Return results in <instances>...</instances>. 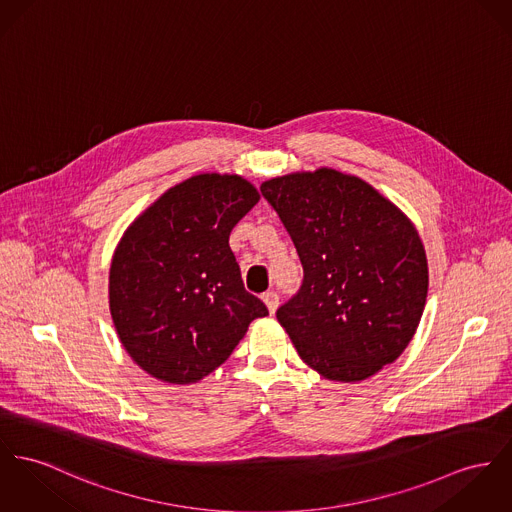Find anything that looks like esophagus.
<instances>
[{"instance_id": "34e87169", "label": "esophagus", "mask_w": 512, "mask_h": 512, "mask_svg": "<svg viewBox=\"0 0 512 512\" xmlns=\"http://www.w3.org/2000/svg\"><path fill=\"white\" fill-rule=\"evenodd\" d=\"M261 298H263V302H265V304H267V308H269V312H271V314H275L276 308H278V300H280V298H278V294H276L275 290H269V292H265V294H263V296H261Z\"/></svg>"}]
</instances>
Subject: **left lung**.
<instances>
[{
    "mask_svg": "<svg viewBox=\"0 0 512 512\" xmlns=\"http://www.w3.org/2000/svg\"><path fill=\"white\" fill-rule=\"evenodd\" d=\"M304 267L276 310L300 358L323 378L360 382L413 339L429 267L411 220L362 179L321 167L261 185Z\"/></svg>",
    "mask_w": 512,
    "mask_h": 512,
    "instance_id": "8db88e82",
    "label": "left lung"
}]
</instances>
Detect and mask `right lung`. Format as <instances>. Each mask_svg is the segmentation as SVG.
<instances>
[{"label": "right lung", "mask_w": 512, "mask_h": 512, "mask_svg": "<svg viewBox=\"0 0 512 512\" xmlns=\"http://www.w3.org/2000/svg\"><path fill=\"white\" fill-rule=\"evenodd\" d=\"M257 202L243 177L202 173L165 191L120 239L109 275L113 323L126 353L161 382L202 380L269 314L245 290L230 249L234 226Z\"/></svg>", "instance_id": "obj_1"}]
</instances>
